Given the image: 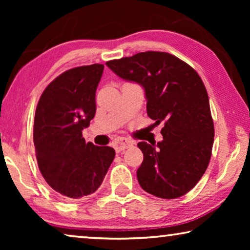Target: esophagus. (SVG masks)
<instances>
[{"label": "esophagus", "instance_id": "1", "mask_svg": "<svg viewBox=\"0 0 250 250\" xmlns=\"http://www.w3.org/2000/svg\"><path fill=\"white\" fill-rule=\"evenodd\" d=\"M133 145H134V142L129 140V139H126V138H118L115 142L116 150L118 152L128 149V147L132 146Z\"/></svg>", "mask_w": 250, "mask_h": 250}]
</instances>
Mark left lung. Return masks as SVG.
I'll use <instances>...</instances> for the list:
<instances>
[{"label":"left lung","instance_id":"8db88e82","mask_svg":"<svg viewBox=\"0 0 250 250\" xmlns=\"http://www.w3.org/2000/svg\"><path fill=\"white\" fill-rule=\"evenodd\" d=\"M105 65L120 78L141 84L147 116L154 125L164 122L162 141L138 143L143 153L139 184L161 198L183 196L205 173L214 143L208 95L201 77L185 62L163 52L138 53Z\"/></svg>","mask_w":250,"mask_h":250}]
</instances>
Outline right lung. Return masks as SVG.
Instances as JSON below:
<instances>
[{
  "mask_svg": "<svg viewBox=\"0 0 250 250\" xmlns=\"http://www.w3.org/2000/svg\"><path fill=\"white\" fill-rule=\"evenodd\" d=\"M104 65L66 70L42 94L34 119L37 164L47 184L62 198L78 200L103 183L116 152L86 143L83 130L96 113V90Z\"/></svg>",
  "mask_w": 250,
  "mask_h": 250,
  "instance_id": "right-lung-1",
  "label": "right lung"
}]
</instances>
